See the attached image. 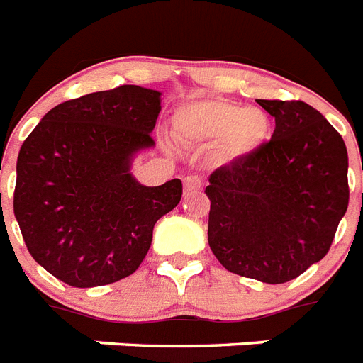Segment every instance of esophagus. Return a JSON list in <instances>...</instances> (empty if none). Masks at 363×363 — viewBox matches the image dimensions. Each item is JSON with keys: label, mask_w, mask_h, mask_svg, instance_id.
Returning <instances> with one entry per match:
<instances>
[{"label": "esophagus", "mask_w": 363, "mask_h": 363, "mask_svg": "<svg viewBox=\"0 0 363 363\" xmlns=\"http://www.w3.org/2000/svg\"><path fill=\"white\" fill-rule=\"evenodd\" d=\"M202 187H204V184H202V178H200V176H187V178H184L185 195H193V193H199Z\"/></svg>", "instance_id": "esophagus-1"}]
</instances>
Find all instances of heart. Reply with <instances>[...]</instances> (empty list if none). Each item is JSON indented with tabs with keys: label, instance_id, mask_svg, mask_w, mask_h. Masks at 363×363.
I'll list each match as a JSON object with an SVG mask.
<instances>
[{
	"label": "heart",
	"instance_id": "obj_1",
	"mask_svg": "<svg viewBox=\"0 0 363 363\" xmlns=\"http://www.w3.org/2000/svg\"><path fill=\"white\" fill-rule=\"evenodd\" d=\"M174 129L185 142H219V155L225 161H240L266 142L269 120L259 108H245L228 101H199L178 110Z\"/></svg>",
	"mask_w": 363,
	"mask_h": 363
}]
</instances>
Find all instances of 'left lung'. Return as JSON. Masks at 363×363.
<instances>
[{
  "instance_id": "8db88e82",
  "label": "left lung",
  "mask_w": 363,
  "mask_h": 363,
  "mask_svg": "<svg viewBox=\"0 0 363 363\" xmlns=\"http://www.w3.org/2000/svg\"><path fill=\"white\" fill-rule=\"evenodd\" d=\"M257 103L268 142L211 172L208 243L232 274L279 285L326 257L349 206L343 138L303 101Z\"/></svg>"
}]
</instances>
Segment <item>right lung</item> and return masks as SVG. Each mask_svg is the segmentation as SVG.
<instances>
[{
  "mask_svg": "<svg viewBox=\"0 0 363 363\" xmlns=\"http://www.w3.org/2000/svg\"><path fill=\"white\" fill-rule=\"evenodd\" d=\"M161 94L120 86L57 104L20 147L14 217L43 268L78 289L136 272L155 223L182 200V182L146 187L133 155L155 146Z\"/></svg>",
  "mask_w": 363,
  "mask_h": 363,
  "instance_id": "right-lung-1",
  "label": "right lung"
}]
</instances>
